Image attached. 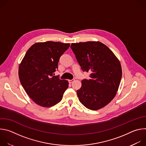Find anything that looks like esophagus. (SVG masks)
I'll return each instance as SVG.
<instances>
[{"mask_svg": "<svg viewBox=\"0 0 146 146\" xmlns=\"http://www.w3.org/2000/svg\"><path fill=\"white\" fill-rule=\"evenodd\" d=\"M74 81V79H72V80H69L68 81L69 83H72L73 81Z\"/></svg>", "mask_w": 146, "mask_h": 146, "instance_id": "1", "label": "esophagus"}]
</instances>
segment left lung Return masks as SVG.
<instances>
[{"instance_id": "1", "label": "left lung", "mask_w": 146, "mask_h": 146, "mask_svg": "<svg viewBox=\"0 0 146 146\" xmlns=\"http://www.w3.org/2000/svg\"><path fill=\"white\" fill-rule=\"evenodd\" d=\"M83 72H90L77 91L80 102L97 110L106 106L118 91L122 77L120 62L114 53L99 41L72 43L70 46Z\"/></svg>"}]
</instances>
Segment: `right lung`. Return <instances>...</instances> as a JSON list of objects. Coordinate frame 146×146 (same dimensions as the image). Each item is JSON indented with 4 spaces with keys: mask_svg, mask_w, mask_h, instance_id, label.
Returning <instances> with one entry per match:
<instances>
[{
    "mask_svg": "<svg viewBox=\"0 0 146 146\" xmlns=\"http://www.w3.org/2000/svg\"><path fill=\"white\" fill-rule=\"evenodd\" d=\"M69 47V43L48 41L34 44L26 52L19 66V78L37 105L50 108L62 100L69 82L54 73L60 56Z\"/></svg>",
    "mask_w": 146,
    "mask_h": 146,
    "instance_id": "add662e5",
    "label": "right lung"
}]
</instances>
